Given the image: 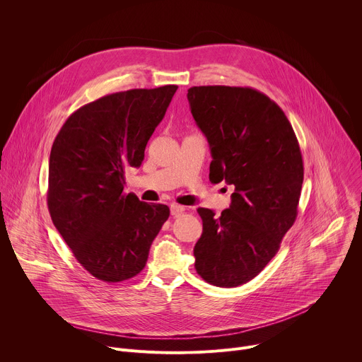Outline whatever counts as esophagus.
<instances>
[{
    "label": "esophagus",
    "mask_w": 362,
    "mask_h": 362,
    "mask_svg": "<svg viewBox=\"0 0 362 362\" xmlns=\"http://www.w3.org/2000/svg\"><path fill=\"white\" fill-rule=\"evenodd\" d=\"M185 206H180V204H172L170 206V214L173 215V216H177V215H182L183 212H185Z\"/></svg>",
    "instance_id": "34e87169"
}]
</instances>
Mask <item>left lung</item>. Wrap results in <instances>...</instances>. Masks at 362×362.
<instances>
[{"mask_svg": "<svg viewBox=\"0 0 362 362\" xmlns=\"http://www.w3.org/2000/svg\"><path fill=\"white\" fill-rule=\"evenodd\" d=\"M193 119L211 146L212 183L235 186L219 218L199 208L196 272L211 285L233 288L259 274L292 228L303 182L295 132L282 109L250 87L187 90Z\"/></svg>", "mask_w": 362, "mask_h": 362, "instance_id": "obj_1", "label": "left lung"}]
</instances>
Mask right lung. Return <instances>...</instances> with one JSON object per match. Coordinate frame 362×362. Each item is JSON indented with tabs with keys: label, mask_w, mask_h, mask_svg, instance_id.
Masks as SVG:
<instances>
[{
	"label": "right lung",
	"mask_w": 362,
	"mask_h": 362,
	"mask_svg": "<svg viewBox=\"0 0 362 362\" xmlns=\"http://www.w3.org/2000/svg\"><path fill=\"white\" fill-rule=\"evenodd\" d=\"M177 86L133 88L100 97L63 124L49 153L47 204L78 264L107 284L146 267L151 242L170 211L124 193V173L139 168Z\"/></svg>",
	"instance_id": "add662e5"
}]
</instances>
